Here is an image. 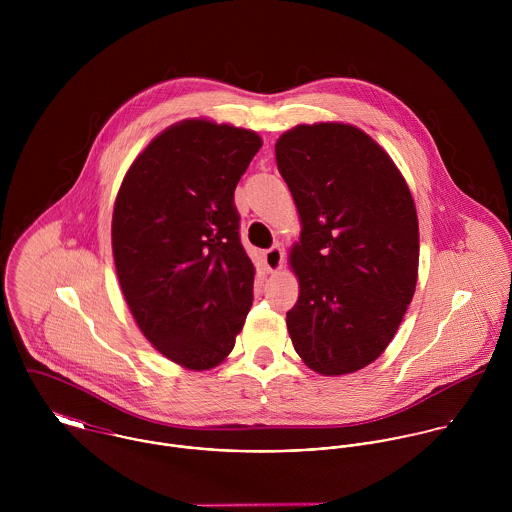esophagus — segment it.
Returning a JSON list of instances; mask_svg holds the SVG:
<instances>
[{
	"instance_id": "obj_1",
	"label": "esophagus",
	"mask_w": 512,
	"mask_h": 512,
	"mask_svg": "<svg viewBox=\"0 0 512 512\" xmlns=\"http://www.w3.org/2000/svg\"><path fill=\"white\" fill-rule=\"evenodd\" d=\"M264 262L268 266L270 272H280L284 266V248L282 246H272L270 250H266L264 254Z\"/></svg>"
}]
</instances>
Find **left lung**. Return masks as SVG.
<instances>
[{
	"label": "left lung",
	"mask_w": 512,
	"mask_h": 512,
	"mask_svg": "<svg viewBox=\"0 0 512 512\" xmlns=\"http://www.w3.org/2000/svg\"><path fill=\"white\" fill-rule=\"evenodd\" d=\"M299 213L286 313L299 359L323 376L357 372L394 339L418 282L420 230L410 187L361 128L299 124L276 142Z\"/></svg>",
	"instance_id": "obj_1"
}]
</instances>
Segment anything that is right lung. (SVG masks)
<instances>
[{
	"instance_id": "right-lung-1",
	"label": "right lung",
	"mask_w": 512,
	"mask_h": 512,
	"mask_svg": "<svg viewBox=\"0 0 512 512\" xmlns=\"http://www.w3.org/2000/svg\"><path fill=\"white\" fill-rule=\"evenodd\" d=\"M260 147L254 130L181 120L147 144L116 195L112 254L124 299L153 349L183 368L219 366L252 307L234 189Z\"/></svg>"
}]
</instances>
